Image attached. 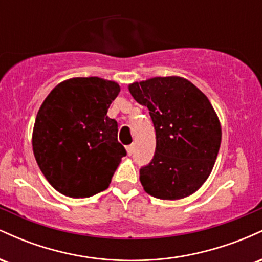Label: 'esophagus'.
I'll list each match as a JSON object with an SVG mask.
<instances>
[{"instance_id":"1","label":"esophagus","mask_w":262,"mask_h":262,"mask_svg":"<svg viewBox=\"0 0 262 262\" xmlns=\"http://www.w3.org/2000/svg\"><path fill=\"white\" fill-rule=\"evenodd\" d=\"M133 151H134V144H130V145L127 146V152H128V155L133 154Z\"/></svg>"}]
</instances>
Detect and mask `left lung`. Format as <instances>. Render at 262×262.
Instances as JSON below:
<instances>
[{
	"label": "left lung",
	"instance_id": "8db88e82",
	"mask_svg": "<svg viewBox=\"0 0 262 262\" xmlns=\"http://www.w3.org/2000/svg\"><path fill=\"white\" fill-rule=\"evenodd\" d=\"M128 90L148 107L156 132L154 158L140 169L144 191L160 200L191 196L208 179L221 146V122L208 97L180 76L152 77Z\"/></svg>",
	"mask_w": 262,
	"mask_h": 262
}]
</instances>
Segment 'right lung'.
I'll list each match as a JSON object with an SVG mask.
<instances>
[{"instance_id": "add662e5", "label": "right lung", "mask_w": 262, "mask_h": 262, "mask_svg": "<svg viewBox=\"0 0 262 262\" xmlns=\"http://www.w3.org/2000/svg\"><path fill=\"white\" fill-rule=\"evenodd\" d=\"M117 82L97 76L60 82L39 108L32 145L48 182L61 194L86 198L106 189L125 156L118 124L107 116Z\"/></svg>"}]
</instances>
